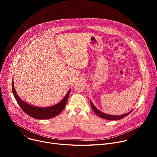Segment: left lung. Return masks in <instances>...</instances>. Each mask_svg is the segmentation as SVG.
Instances as JSON below:
<instances>
[{"label":"left lung","instance_id":"8db88e82","mask_svg":"<svg viewBox=\"0 0 157 157\" xmlns=\"http://www.w3.org/2000/svg\"><path fill=\"white\" fill-rule=\"evenodd\" d=\"M90 104H91L92 106V108L93 109L94 111L98 115V117H100L101 118L106 119V120H120L123 118L125 117L126 116H127L128 114H129L132 111H130L126 114H124L123 115H119V116H114V115H109V114H107L105 113H103L102 112L100 111L99 110H98L94 106V105L93 104V103L92 102V101H90Z\"/></svg>","mask_w":157,"mask_h":157}]
</instances>
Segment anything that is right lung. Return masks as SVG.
Here are the masks:
<instances>
[{
  "label": "right lung",
  "mask_w": 157,
  "mask_h": 157,
  "mask_svg": "<svg viewBox=\"0 0 157 157\" xmlns=\"http://www.w3.org/2000/svg\"><path fill=\"white\" fill-rule=\"evenodd\" d=\"M12 91L15 99L21 107V109L30 117L39 120L49 119L55 117L59 115L64 109L66 103L67 102L68 98L70 94V90L65 95L63 99L59 104L49 108H37V107L32 106L27 103L22 101L18 95L16 94L14 87V82L12 81Z\"/></svg>",
  "instance_id": "add662e5"
}]
</instances>
